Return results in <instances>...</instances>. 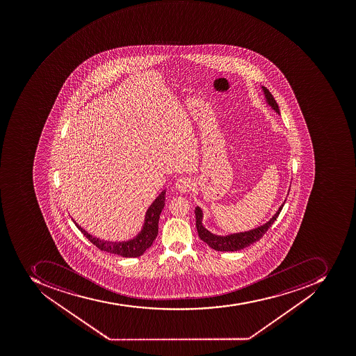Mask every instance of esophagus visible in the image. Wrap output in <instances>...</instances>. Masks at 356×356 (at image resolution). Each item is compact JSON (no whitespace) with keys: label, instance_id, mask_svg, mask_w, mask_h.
I'll return each instance as SVG.
<instances>
[{"label":"esophagus","instance_id":"34e87169","mask_svg":"<svg viewBox=\"0 0 356 356\" xmlns=\"http://www.w3.org/2000/svg\"><path fill=\"white\" fill-rule=\"evenodd\" d=\"M175 188L181 193H188L193 188V183H192V179L188 177H179L175 182Z\"/></svg>","mask_w":356,"mask_h":356}]
</instances>
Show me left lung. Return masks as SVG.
I'll list each match as a JSON object with an SVG mask.
<instances>
[{
  "mask_svg": "<svg viewBox=\"0 0 356 356\" xmlns=\"http://www.w3.org/2000/svg\"><path fill=\"white\" fill-rule=\"evenodd\" d=\"M261 88H262L263 95H264L265 103H266L274 112H276V113L280 115L279 105L275 102L273 95H272L268 88H264V86H261ZM289 188H291V186H289ZM287 195H289V193H287ZM285 201H286V199H285ZM285 201L282 203L281 207H279V210L276 211L275 214H274L266 223L257 226L255 229L238 232V233H232V234L229 235L214 234L212 232L209 231V229L203 225V211L201 210V207H196L194 212H195L196 229H197L200 238H201L203 242L207 243V245L210 246L213 250H215V251H240V250L248 248V246L251 245L253 243L259 241V238L266 233V231L270 229V225L273 224L274 220L277 218L280 213H281L282 209L284 207Z\"/></svg>",
  "mask_w": 356,
  "mask_h": 356,
  "instance_id": "8db88e82",
  "label": "left lung"
}]
</instances>
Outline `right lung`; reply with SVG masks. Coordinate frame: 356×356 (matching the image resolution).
<instances>
[{
    "label": "right lung",
    "mask_w": 356,
    "mask_h": 356,
    "mask_svg": "<svg viewBox=\"0 0 356 356\" xmlns=\"http://www.w3.org/2000/svg\"><path fill=\"white\" fill-rule=\"evenodd\" d=\"M165 190L162 191L156 199L153 201V203L149 205L145 213V218H144L141 231L138 232V234L131 240L121 241V242L101 240L99 237L93 236L86 229H82L73 218L72 220L74 222L77 229L82 232L84 236L88 237V240L93 243L94 245L99 248L101 251L115 254L122 257H141L147 248H151L152 244L156 238L157 233H159V218H160L161 212L165 205Z\"/></svg>",
    "instance_id": "obj_1"
}]
</instances>
